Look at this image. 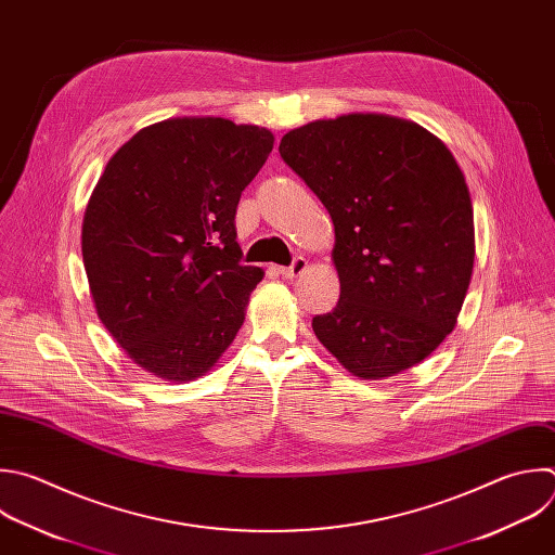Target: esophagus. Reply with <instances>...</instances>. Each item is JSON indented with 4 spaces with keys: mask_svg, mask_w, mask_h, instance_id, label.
<instances>
[{
    "mask_svg": "<svg viewBox=\"0 0 555 555\" xmlns=\"http://www.w3.org/2000/svg\"><path fill=\"white\" fill-rule=\"evenodd\" d=\"M305 270H307V259H305V257H296L289 268H279V274H281L283 279H296V276H300Z\"/></svg>",
    "mask_w": 555,
    "mask_h": 555,
    "instance_id": "34e87169",
    "label": "esophagus"
}]
</instances>
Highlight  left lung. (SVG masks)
I'll return each instance as SVG.
<instances>
[{"label":"left lung","mask_w":555,"mask_h":555,"mask_svg":"<svg viewBox=\"0 0 555 555\" xmlns=\"http://www.w3.org/2000/svg\"><path fill=\"white\" fill-rule=\"evenodd\" d=\"M279 152L335 227L339 300L313 318L315 337L361 379L421 363L453 331L475 261L449 147L414 121L350 113L289 130Z\"/></svg>","instance_id":"1"}]
</instances>
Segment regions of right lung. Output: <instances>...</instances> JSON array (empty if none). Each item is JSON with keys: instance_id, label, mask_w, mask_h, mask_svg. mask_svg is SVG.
<instances>
[{"instance_id": "obj_1", "label": "right lung", "mask_w": 555, "mask_h": 555, "mask_svg": "<svg viewBox=\"0 0 555 555\" xmlns=\"http://www.w3.org/2000/svg\"><path fill=\"white\" fill-rule=\"evenodd\" d=\"M274 134L222 117L139 130L106 163L82 222L95 311L143 371L205 375L244 324L263 270L242 266L235 214Z\"/></svg>"}]
</instances>
